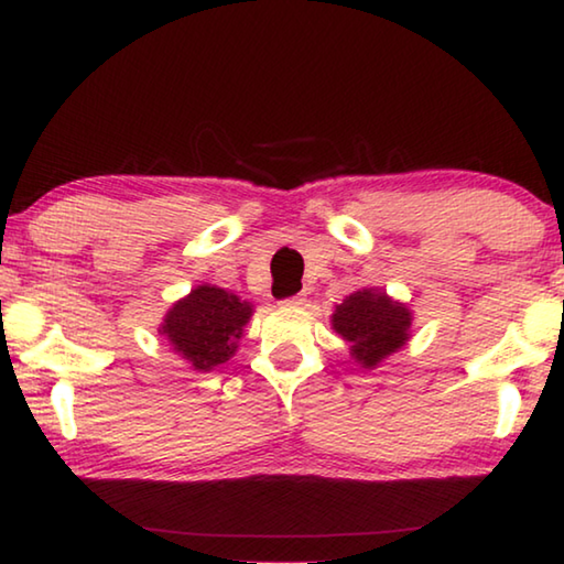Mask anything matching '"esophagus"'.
Wrapping results in <instances>:
<instances>
[{"instance_id":"esophagus-1","label":"esophagus","mask_w":564,"mask_h":564,"mask_svg":"<svg viewBox=\"0 0 564 564\" xmlns=\"http://www.w3.org/2000/svg\"><path fill=\"white\" fill-rule=\"evenodd\" d=\"M283 305H291V308H301V305L305 303V295L303 293H299V295H291V299H285V301H281Z\"/></svg>"}]
</instances>
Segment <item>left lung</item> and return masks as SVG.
Segmentation results:
<instances>
[{"label": "left lung", "mask_w": 564, "mask_h": 564, "mask_svg": "<svg viewBox=\"0 0 564 564\" xmlns=\"http://www.w3.org/2000/svg\"><path fill=\"white\" fill-rule=\"evenodd\" d=\"M410 326L413 311L376 285L346 295L330 316V328L350 343V358L366 370H376L386 358L405 348Z\"/></svg>", "instance_id": "obj_1"}]
</instances>
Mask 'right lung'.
Returning a JSON list of instances; mask_svg holds the SVG:
<instances>
[{"mask_svg":"<svg viewBox=\"0 0 564 564\" xmlns=\"http://www.w3.org/2000/svg\"><path fill=\"white\" fill-rule=\"evenodd\" d=\"M253 303L226 289L202 283L166 311L159 336L198 373H208L236 356Z\"/></svg>","mask_w":564,"mask_h":564,"instance_id":"obj_1","label":"right lung"}]
</instances>
